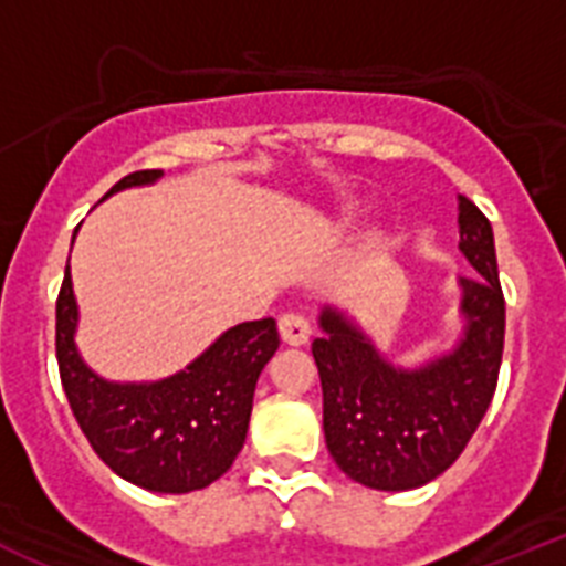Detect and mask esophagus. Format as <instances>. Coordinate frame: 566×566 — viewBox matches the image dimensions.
Returning <instances> with one entry per match:
<instances>
[{
  "label": "esophagus",
  "mask_w": 566,
  "mask_h": 566,
  "mask_svg": "<svg viewBox=\"0 0 566 566\" xmlns=\"http://www.w3.org/2000/svg\"><path fill=\"white\" fill-rule=\"evenodd\" d=\"M277 328L286 345H306L308 337H312L308 319L300 317V314H283V317L277 319Z\"/></svg>",
  "instance_id": "1"
}]
</instances>
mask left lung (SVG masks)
Listing matches in <instances>:
<instances>
[{"label":"left lung","instance_id":"1","mask_svg":"<svg viewBox=\"0 0 566 566\" xmlns=\"http://www.w3.org/2000/svg\"><path fill=\"white\" fill-rule=\"evenodd\" d=\"M459 252L476 277H459L462 337L451 352L408 368L379 352L357 319L319 312L312 343L323 385L328 453L354 482L413 490L451 468L496 394L504 348V297L493 229L459 195Z\"/></svg>","mask_w":566,"mask_h":566}]
</instances>
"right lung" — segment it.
Instances as JSON below:
<instances>
[{
    "instance_id": "obj_1",
    "label": "right lung",
    "mask_w": 566,
    "mask_h": 566,
    "mask_svg": "<svg viewBox=\"0 0 566 566\" xmlns=\"http://www.w3.org/2000/svg\"><path fill=\"white\" fill-rule=\"evenodd\" d=\"M161 175V169L127 175L104 198L147 187ZM76 328L78 303L67 260L56 300L59 374L78 428L109 470L153 493H192L232 468L247 442L254 385L280 345L272 317L229 328L184 371L155 382L98 377L78 354Z\"/></svg>"
}]
</instances>
